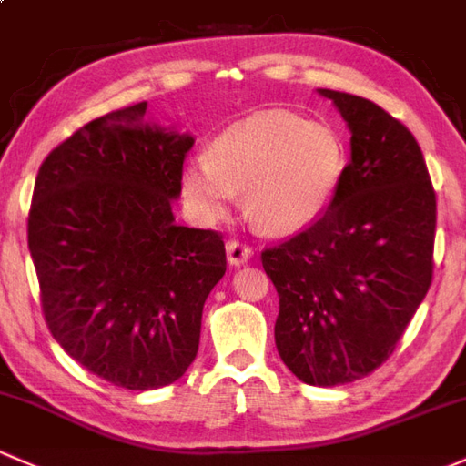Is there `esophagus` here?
I'll use <instances>...</instances> for the list:
<instances>
[{
	"instance_id": "obj_1",
	"label": "esophagus",
	"mask_w": 466,
	"mask_h": 466,
	"mask_svg": "<svg viewBox=\"0 0 466 466\" xmlns=\"http://www.w3.org/2000/svg\"><path fill=\"white\" fill-rule=\"evenodd\" d=\"M227 258H228V264H231V267H242V264H247L248 259L253 258V251H251V247L238 242V239H228Z\"/></svg>"
}]
</instances>
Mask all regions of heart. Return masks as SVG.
<instances>
[{
  "label": "heart",
  "instance_id": "obj_1",
  "mask_svg": "<svg viewBox=\"0 0 466 466\" xmlns=\"http://www.w3.org/2000/svg\"><path fill=\"white\" fill-rule=\"evenodd\" d=\"M344 144L324 122L267 111L233 124L208 157L188 159L184 198L202 219L228 213L244 193V213L264 233H293L313 222L338 188Z\"/></svg>",
  "mask_w": 466,
  "mask_h": 466
}]
</instances>
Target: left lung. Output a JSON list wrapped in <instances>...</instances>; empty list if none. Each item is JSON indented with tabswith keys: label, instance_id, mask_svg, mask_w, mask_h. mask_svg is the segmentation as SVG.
I'll return each mask as SVG.
<instances>
[{
	"label": "left lung",
	"instance_id": "1",
	"mask_svg": "<svg viewBox=\"0 0 466 466\" xmlns=\"http://www.w3.org/2000/svg\"><path fill=\"white\" fill-rule=\"evenodd\" d=\"M351 131V162L307 231L262 253L279 295L275 347L313 387L387 362L431 287L435 191L404 124L358 95L318 88Z\"/></svg>",
	"mask_w": 466,
	"mask_h": 466
}]
</instances>
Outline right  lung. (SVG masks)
<instances>
[{"label": "right lung", "instance_id": "add662e5", "mask_svg": "<svg viewBox=\"0 0 466 466\" xmlns=\"http://www.w3.org/2000/svg\"><path fill=\"white\" fill-rule=\"evenodd\" d=\"M147 102L93 119L35 179L28 248L59 347L115 387L153 391L198 355L202 309L227 271L219 233L175 224L193 135Z\"/></svg>", "mask_w": 466, "mask_h": 466}]
</instances>
